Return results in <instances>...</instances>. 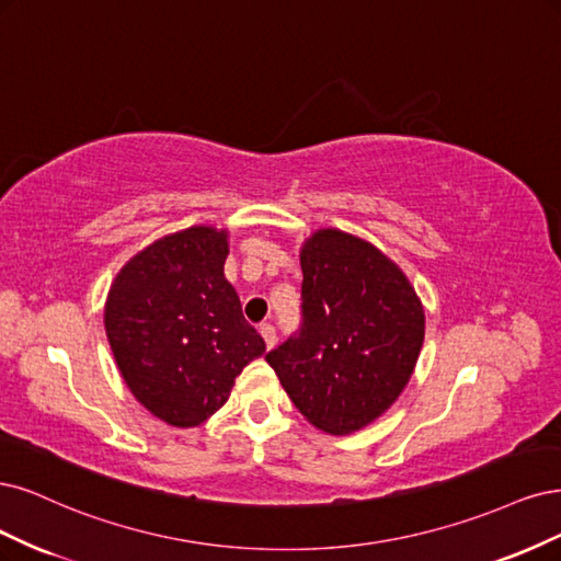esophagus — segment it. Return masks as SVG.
Segmentation results:
<instances>
[{"label": "esophagus", "mask_w": 561, "mask_h": 561, "mask_svg": "<svg viewBox=\"0 0 561 561\" xmlns=\"http://www.w3.org/2000/svg\"><path fill=\"white\" fill-rule=\"evenodd\" d=\"M259 333L263 335L267 350H273V347H275V342H277V335H275V327H273V323H261V327H259Z\"/></svg>", "instance_id": "obj_1"}]
</instances>
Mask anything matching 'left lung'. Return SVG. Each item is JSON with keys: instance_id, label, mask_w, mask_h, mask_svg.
<instances>
[{"instance_id": "left-lung-1", "label": "left lung", "mask_w": 561, "mask_h": 561, "mask_svg": "<svg viewBox=\"0 0 561 561\" xmlns=\"http://www.w3.org/2000/svg\"><path fill=\"white\" fill-rule=\"evenodd\" d=\"M302 329L270 352L302 417L331 436L366 428L408 387L424 345V305L368 240L319 228L300 244Z\"/></svg>"}]
</instances>
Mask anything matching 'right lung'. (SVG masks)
<instances>
[{"label":"right lung","instance_id":"right-lung-1","mask_svg":"<svg viewBox=\"0 0 561 561\" xmlns=\"http://www.w3.org/2000/svg\"><path fill=\"white\" fill-rule=\"evenodd\" d=\"M226 228L165 234L125 263L104 302V331L135 399L153 417L193 428L219 410L265 342L224 275Z\"/></svg>","mask_w":561,"mask_h":561}]
</instances>
